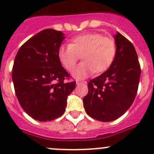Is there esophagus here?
Here are the masks:
<instances>
[{
    "instance_id": "esophagus-1",
    "label": "esophagus",
    "mask_w": 154,
    "mask_h": 154,
    "mask_svg": "<svg viewBox=\"0 0 154 154\" xmlns=\"http://www.w3.org/2000/svg\"><path fill=\"white\" fill-rule=\"evenodd\" d=\"M76 83H77V85H79V84H81V83H86V82L82 81V80H77V81H76Z\"/></svg>"
}]
</instances>
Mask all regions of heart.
Masks as SVG:
<instances>
[{
  "mask_svg": "<svg viewBox=\"0 0 154 154\" xmlns=\"http://www.w3.org/2000/svg\"><path fill=\"white\" fill-rule=\"evenodd\" d=\"M117 45L113 38L96 32L84 33L74 37L71 44L61 45L58 50L60 63L68 71L75 67L82 56L83 61L73 72L77 79L86 78L94 72H104L114 62Z\"/></svg>",
  "mask_w": 154,
  "mask_h": 154,
  "instance_id": "1",
  "label": "heart"
}]
</instances>
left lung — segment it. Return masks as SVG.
I'll use <instances>...</instances> for the list:
<instances>
[{
    "label": "left lung",
    "instance_id": "1",
    "mask_svg": "<svg viewBox=\"0 0 154 154\" xmlns=\"http://www.w3.org/2000/svg\"><path fill=\"white\" fill-rule=\"evenodd\" d=\"M117 53L108 70L88 83L83 97L86 113L100 122H112L124 115L137 94L141 68L133 45L118 32Z\"/></svg>",
    "mask_w": 154,
    "mask_h": 154
}]
</instances>
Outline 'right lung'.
I'll return each instance as SVG.
<instances>
[{
  "label": "right lung",
  "instance_id": "1",
  "mask_svg": "<svg viewBox=\"0 0 154 154\" xmlns=\"http://www.w3.org/2000/svg\"><path fill=\"white\" fill-rule=\"evenodd\" d=\"M65 38L61 31L43 29L27 40L15 56L12 72L15 94L24 111L39 122L60 117L68 96L75 88V81L65 82L70 75L58 57Z\"/></svg>",
  "mask_w": 154,
  "mask_h": 154
}]
</instances>
